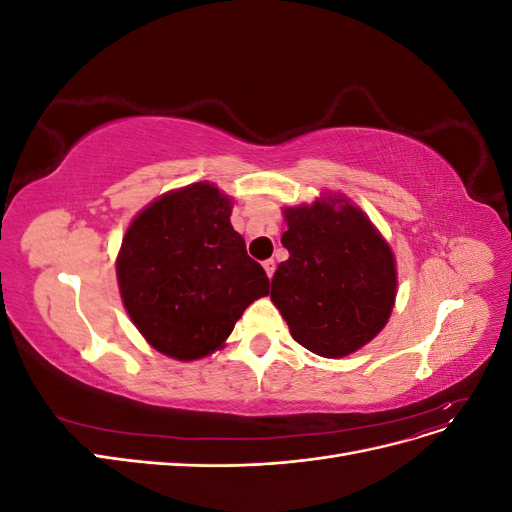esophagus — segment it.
Instances as JSON below:
<instances>
[{
  "instance_id": "esophagus-1",
  "label": "esophagus",
  "mask_w": 512,
  "mask_h": 512,
  "mask_svg": "<svg viewBox=\"0 0 512 512\" xmlns=\"http://www.w3.org/2000/svg\"><path fill=\"white\" fill-rule=\"evenodd\" d=\"M262 267H265V271H267V275H269V280H271L273 273H275V262H273V260H265V262H262Z\"/></svg>"
}]
</instances>
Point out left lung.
<instances>
[{"label":"left lung","instance_id":"obj_1","mask_svg":"<svg viewBox=\"0 0 512 512\" xmlns=\"http://www.w3.org/2000/svg\"><path fill=\"white\" fill-rule=\"evenodd\" d=\"M282 245L271 301L294 342L324 359H342L369 344L391 318L397 265L389 241L344 194L284 207Z\"/></svg>","mask_w":512,"mask_h":512}]
</instances>
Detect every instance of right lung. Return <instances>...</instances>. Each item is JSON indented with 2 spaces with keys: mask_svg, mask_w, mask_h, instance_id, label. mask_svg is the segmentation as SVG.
<instances>
[{
  "mask_svg": "<svg viewBox=\"0 0 512 512\" xmlns=\"http://www.w3.org/2000/svg\"><path fill=\"white\" fill-rule=\"evenodd\" d=\"M235 200L209 181L170 190L130 222L117 254L123 307L145 342L196 361L224 348L269 277L230 224Z\"/></svg>",
  "mask_w": 512,
  "mask_h": 512,
  "instance_id": "add662e5",
  "label": "right lung"
}]
</instances>
